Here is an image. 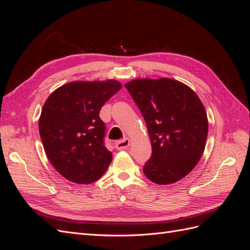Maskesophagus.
<instances>
[{
	"label": "esophagus",
	"instance_id": "esophagus-1",
	"mask_svg": "<svg viewBox=\"0 0 250 250\" xmlns=\"http://www.w3.org/2000/svg\"><path fill=\"white\" fill-rule=\"evenodd\" d=\"M129 145H130V140L128 138H125V139L116 143V148L118 150H124V149L129 147Z\"/></svg>",
	"mask_w": 250,
	"mask_h": 250
}]
</instances>
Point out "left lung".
Wrapping results in <instances>:
<instances>
[{
    "label": "left lung",
    "mask_w": 250,
    "mask_h": 250,
    "mask_svg": "<svg viewBox=\"0 0 250 250\" xmlns=\"http://www.w3.org/2000/svg\"><path fill=\"white\" fill-rule=\"evenodd\" d=\"M146 121L152 154L144 174L157 185L184 178L206 148L207 111L192 88L170 78L135 79L125 84Z\"/></svg>",
    "instance_id": "8db88e82"
}]
</instances>
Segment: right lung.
<instances>
[{
  "label": "right lung",
  "instance_id": "right-lung-1",
  "mask_svg": "<svg viewBox=\"0 0 250 250\" xmlns=\"http://www.w3.org/2000/svg\"><path fill=\"white\" fill-rule=\"evenodd\" d=\"M122 84L117 80L73 81L53 92L42 109L41 139L60 175L79 185L99 179L111 162L99 113Z\"/></svg>",
  "mask_w": 250,
  "mask_h": 250
}]
</instances>
